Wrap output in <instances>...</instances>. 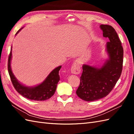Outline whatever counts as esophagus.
<instances>
[{
	"mask_svg": "<svg viewBox=\"0 0 134 134\" xmlns=\"http://www.w3.org/2000/svg\"><path fill=\"white\" fill-rule=\"evenodd\" d=\"M71 72L74 74H79L80 72V64L78 61H76L71 68Z\"/></svg>",
	"mask_w": 134,
	"mask_h": 134,
	"instance_id": "obj_1",
	"label": "esophagus"
}]
</instances>
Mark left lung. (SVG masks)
<instances>
[{
  "label": "left lung",
  "instance_id": "obj_1",
  "mask_svg": "<svg viewBox=\"0 0 134 134\" xmlns=\"http://www.w3.org/2000/svg\"><path fill=\"white\" fill-rule=\"evenodd\" d=\"M106 44L108 59L102 66L83 65L80 85L76 93L80 98L91 102L107 96L119 79L122 70L123 47L115 30L111 26L100 25Z\"/></svg>",
  "mask_w": 134,
  "mask_h": 134
}]
</instances>
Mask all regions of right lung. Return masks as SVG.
Instances as JSON below:
<instances>
[{
	"label": "right lung",
	"mask_w": 134,
	"mask_h": 134,
	"mask_svg": "<svg viewBox=\"0 0 134 134\" xmlns=\"http://www.w3.org/2000/svg\"><path fill=\"white\" fill-rule=\"evenodd\" d=\"M22 28L18 30L15 35H17ZM12 48L8 58V69L12 84L15 90L23 97L31 100H45L50 98L54 94L56 87L60 80L59 71L62 66H58L54 69L41 84L34 87L26 86L19 82L12 72L10 66L12 56Z\"/></svg>",
	"instance_id": "add662e5"
}]
</instances>
